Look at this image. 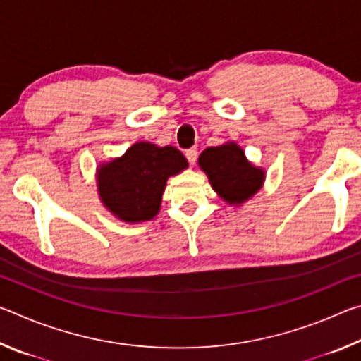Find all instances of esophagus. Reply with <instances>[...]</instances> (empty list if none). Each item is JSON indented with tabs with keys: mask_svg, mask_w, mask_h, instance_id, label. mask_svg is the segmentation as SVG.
Segmentation results:
<instances>
[{
	"mask_svg": "<svg viewBox=\"0 0 361 361\" xmlns=\"http://www.w3.org/2000/svg\"><path fill=\"white\" fill-rule=\"evenodd\" d=\"M185 156H186V159H188V162L191 164V166H194L195 161H197V149H195V148L188 149V151L185 152Z\"/></svg>",
	"mask_w": 361,
	"mask_h": 361,
	"instance_id": "1",
	"label": "esophagus"
}]
</instances>
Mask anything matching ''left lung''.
Segmentation results:
<instances>
[{"label":"left lung","mask_w":361,"mask_h":361,"mask_svg":"<svg viewBox=\"0 0 361 361\" xmlns=\"http://www.w3.org/2000/svg\"><path fill=\"white\" fill-rule=\"evenodd\" d=\"M197 164L209 176L213 191L232 207H242L252 199L266 180V170L248 161L235 142L204 149Z\"/></svg>","instance_id":"8db88e82"}]
</instances>
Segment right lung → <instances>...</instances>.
<instances>
[{
  "label": "right lung",
  "mask_w": 361,
  "mask_h": 361,
  "mask_svg": "<svg viewBox=\"0 0 361 361\" xmlns=\"http://www.w3.org/2000/svg\"><path fill=\"white\" fill-rule=\"evenodd\" d=\"M188 166L173 146L137 142L122 156L99 164L97 192L103 207L121 221H151L161 210L167 180Z\"/></svg>",
  "instance_id": "right-lung-1"
}]
</instances>
